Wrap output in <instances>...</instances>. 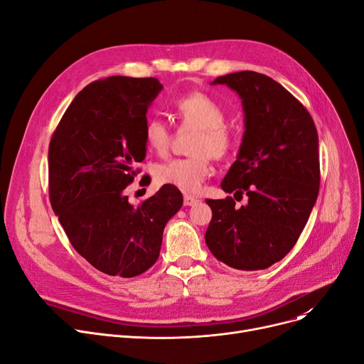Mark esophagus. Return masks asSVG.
Returning <instances> with one entry per match:
<instances>
[{"label": "esophagus", "instance_id": "esophagus-1", "mask_svg": "<svg viewBox=\"0 0 364 364\" xmlns=\"http://www.w3.org/2000/svg\"><path fill=\"white\" fill-rule=\"evenodd\" d=\"M195 203H198V199H196V198L190 196V195H186V196H184V205H186V206H192V205H195Z\"/></svg>", "mask_w": 364, "mask_h": 364}]
</instances>
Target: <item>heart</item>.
Masks as SVG:
<instances>
[{
  "label": "heart",
  "mask_w": 364,
  "mask_h": 364,
  "mask_svg": "<svg viewBox=\"0 0 364 364\" xmlns=\"http://www.w3.org/2000/svg\"><path fill=\"white\" fill-rule=\"evenodd\" d=\"M174 110L181 125L199 128L190 146L193 155L158 165L155 180L184 193H199L211 172L209 155L214 159H221L232 150L233 137L230 129L225 127L227 112L211 95L199 91L177 99ZM143 139L156 155H165L171 146V128L159 118H147L143 125Z\"/></svg>",
  "instance_id": "1"
}]
</instances>
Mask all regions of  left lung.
<instances>
[{
	"label": "left lung",
	"mask_w": 364,
	"mask_h": 364,
	"mask_svg": "<svg viewBox=\"0 0 364 364\" xmlns=\"http://www.w3.org/2000/svg\"><path fill=\"white\" fill-rule=\"evenodd\" d=\"M213 84L230 87L242 100L243 140L221 187L235 198L245 193L247 203L206 199L213 220L205 242L236 270L269 269L292 250L317 200V129L309 110L270 76L242 70Z\"/></svg>",
	"instance_id": "8db88e82"
}]
</instances>
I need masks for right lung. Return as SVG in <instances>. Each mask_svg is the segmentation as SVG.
<instances>
[{
	"mask_svg": "<svg viewBox=\"0 0 364 364\" xmlns=\"http://www.w3.org/2000/svg\"><path fill=\"white\" fill-rule=\"evenodd\" d=\"M161 90L156 78L94 81L76 94L50 141L53 211L75 251L109 276L149 270L166 223L183 205L180 190L171 186L139 206L124 193L146 158L143 125Z\"/></svg>",
	"mask_w": 364,
	"mask_h": 364,
	"instance_id": "1",
	"label": "right lung"
}]
</instances>
